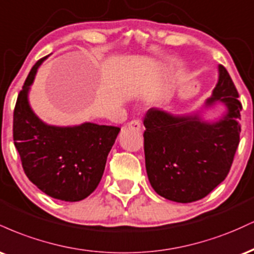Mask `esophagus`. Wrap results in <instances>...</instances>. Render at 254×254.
Here are the masks:
<instances>
[{"mask_svg":"<svg viewBox=\"0 0 254 254\" xmlns=\"http://www.w3.org/2000/svg\"><path fill=\"white\" fill-rule=\"evenodd\" d=\"M127 127H129V129H132V130L141 131L142 124H141V122L137 121V119H133V121H131L127 123Z\"/></svg>","mask_w":254,"mask_h":254,"instance_id":"34e87169","label":"esophagus"}]
</instances>
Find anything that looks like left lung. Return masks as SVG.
<instances>
[{"label":"left lung","instance_id":"left-lung-1","mask_svg":"<svg viewBox=\"0 0 254 254\" xmlns=\"http://www.w3.org/2000/svg\"><path fill=\"white\" fill-rule=\"evenodd\" d=\"M238 90L223 65L205 106L221 103L226 113L216 122L203 121L199 113L173 116L151 107L143 124L145 170L151 188L166 199L196 202L208 196L228 176L240 142Z\"/></svg>","mask_w":254,"mask_h":254}]
</instances>
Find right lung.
I'll use <instances>...</instances> for the list:
<instances>
[{"label":"right lung","mask_w":254,"mask_h":254,"mask_svg":"<svg viewBox=\"0 0 254 254\" xmlns=\"http://www.w3.org/2000/svg\"><path fill=\"white\" fill-rule=\"evenodd\" d=\"M45 58L34 64L17 95L14 144L25 174L40 191L56 199L78 202L100 183L121 127L94 123L55 127L38 118L28 103V92Z\"/></svg>","instance_id":"right-lung-1"}]
</instances>
